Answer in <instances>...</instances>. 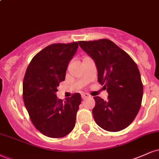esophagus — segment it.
<instances>
[{
    "instance_id": "esophagus-1",
    "label": "esophagus",
    "mask_w": 159,
    "mask_h": 159,
    "mask_svg": "<svg viewBox=\"0 0 159 159\" xmlns=\"http://www.w3.org/2000/svg\"><path fill=\"white\" fill-rule=\"evenodd\" d=\"M81 97H82V98H88V97H90V95L87 94V93H82L81 94Z\"/></svg>"
}]
</instances>
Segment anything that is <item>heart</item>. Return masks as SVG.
Here are the masks:
<instances>
[{
	"mask_svg": "<svg viewBox=\"0 0 159 159\" xmlns=\"http://www.w3.org/2000/svg\"><path fill=\"white\" fill-rule=\"evenodd\" d=\"M85 58H86V57H85Z\"/></svg>",
	"mask_w": 159,
	"mask_h": 159,
	"instance_id": "obj_1",
	"label": "heart"
}]
</instances>
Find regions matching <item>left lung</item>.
Segmentation results:
<instances>
[{"label": "left lung", "mask_w": 159, "mask_h": 159, "mask_svg": "<svg viewBox=\"0 0 159 159\" xmlns=\"http://www.w3.org/2000/svg\"><path fill=\"white\" fill-rule=\"evenodd\" d=\"M78 44L94 61L98 83L108 93L107 101L94 97L95 122L108 132L123 130L132 123L141 105L143 84L138 66L109 39L80 41Z\"/></svg>", "instance_id": "8db88e82"}]
</instances>
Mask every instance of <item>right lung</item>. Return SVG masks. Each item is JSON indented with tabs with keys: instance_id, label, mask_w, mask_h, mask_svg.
Listing matches in <instances>:
<instances>
[{
	"instance_id": "1",
	"label": "right lung",
	"mask_w": 159,
	"mask_h": 159,
	"mask_svg": "<svg viewBox=\"0 0 159 159\" xmlns=\"http://www.w3.org/2000/svg\"><path fill=\"white\" fill-rule=\"evenodd\" d=\"M78 43L52 44L36 54L27 66L23 81V100L34 126L53 138L69 134L75 125L81 94L74 93L66 101L58 99L56 92L65 80L69 61Z\"/></svg>"
}]
</instances>
